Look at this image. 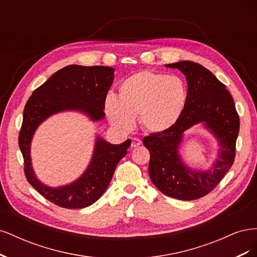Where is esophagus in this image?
<instances>
[{
	"mask_svg": "<svg viewBox=\"0 0 257 257\" xmlns=\"http://www.w3.org/2000/svg\"><path fill=\"white\" fill-rule=\"evenodd\" d=\"M142 145V141L139 138H133L132 139V148H136Z\"/></svg>",
	"mask_w": 257,
	"mask_h": 257,
	"instance_id": "1",
	"label": "esophagus"
}]
</instances>
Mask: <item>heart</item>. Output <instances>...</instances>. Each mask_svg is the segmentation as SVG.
Masks as SVG:
<instances>
[{"mask_svg":"<svg viewBox=\"0 0 257 257\" xmlns=\"http://www.w3.org/2000/svg\"><path fill=\"white\" fill-rule=\"evenodd\" d=\"M188 90L181 78L153 71L128 77L119 88V98L107 96L105 112L113 126L128 131L139 116L142 127L162 133L173 127L182 114Z\"/></svg>","mask_w":257,"mask_h":257,"instance_id":"heart-1","label":"heart"}]
</instances>
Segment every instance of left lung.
<instances>
[{"label":"left lung","instance_id":"8db88e82","mask_svg":"<svg viewBox=\"0 0 257 257\" xmlns=\"http://www.w3.org/2000/svg\"><path fill=\"white\" fill-rule=\"evenodd\" d=\"M166 67L181 71L188 82V100L173 127L144 138L150 152L149 176L152 183L166 196L193 200L207 195L230 169L236 155L239 115L234 99L216 77L198 63L180 61ZM204 122L220 146L219 158L205 172L186 167L178 154L183 133L193 125Z\"/></svg>","mask_w":257,"mask_h":257}]
</instances>
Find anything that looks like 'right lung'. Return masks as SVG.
Returning <instances> with one entry per match:
<instances>
[{
  "label": "right lung",
  "mask_w": 257,
  "mask_h": 257,
  "mask_svg": "<svg viewBox=\"0 0 257 257\" xmlns=\"http://www.w3.org/2000/svg\"><path fill=\"white\" fill-rule=\"evenodd\" d=\"M113 72L109 66H65L38 87L26 104L19 148L25 161L27 180L41 195L59 207L81 209L94 204L109 185L118 163L126 155L131 139L111 145L97 137L92 160L83 175L71 184L50 188L34 174L30 155L33 135L42 122L61 111L77 110L93 121L102 120Z\"/></svg>",
  "instance_id": "right-lung-1"
}]
</instances>
